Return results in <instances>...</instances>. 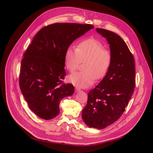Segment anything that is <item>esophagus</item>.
<instances>
[{"label": "esophagus", "mask_w": 153, "mask_h": 153, "mask_svg": "<svg viewBox=\"0 0 153 153\" xmlns=\"http://www.w3.org/2000/svg\"><path fill=\"white\" fill-rule=\"evenodd\" d=\"M75 90H76V92H79V91H81V89H80V88H79V87H75Z\"/></svg>", "instance_id": "obj_1"}]
</instances>
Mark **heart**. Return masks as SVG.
I'll return each instance as SVG.
<instances>
[{"mask_svg": "<svg viewBox=\"0 0 153 153\" xmlns=\"http://www.w3.org/2000/svg\"><path fill=\"white\" fill-rule=\"evenodd\" d=\"M111 59L110 51L103 48L102 43L94 38L83 40L77 48H68L64 56V63L70 72L76 71L81 62H84L82 66L84 71L69 75V82L78 87H89L95 78L99 79L105 76Z\"/></svg>", "mask_w": 153, "mask_h": 153, "instance_id": "obj_1", "label": "heart"}]
</instances>
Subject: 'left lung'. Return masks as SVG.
<instances>
[{"label": "left lung", "instance_id": "8db88e82", "mask_svg": "<svg viewBox=\"0 0 153 153\" xmlns=\"http://www.w3.org/2000/svg\"><path fill=\"white\" fill-rule=\"evenodd\" d=\"M96 31L107 39L112 59L105 76L88 94L82 118L88 126L100 130L122 115L134 92L135 68L133 56L121 37L105 29Z\"/></svg>", "mask_w": 153, "mask_h": 153}]
</instances>
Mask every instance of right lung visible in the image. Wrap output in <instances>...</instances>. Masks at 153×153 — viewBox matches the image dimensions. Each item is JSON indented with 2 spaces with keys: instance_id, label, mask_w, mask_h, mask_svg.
I'll list each match as a JSON object with an SVG mask.
<instances>
[{
  "instance_id": "obj_1",
  "label": "right lung",
  "mask_w": 153,
  "mask_h": 153,
  "mask_svg": "<svg viewBox=\"0 0 153 153\" xmlns=\"http://www.w3.org/2000/svg\"><path fill=\"white\" fill-rule=\"evenodd\" d=\"M92 28L91 24L53 23L40 30L28 46L21 62L19 85L29 108L38 117H56L60 101L74 94L73 85L62 83L65 52Z\"/></svg>"
}]
</instances>
